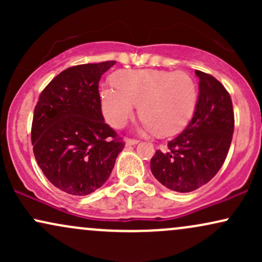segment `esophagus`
Segmentation results:
<instances>
[{"label": "esophagus", "mask_w": 262, "mask_h": 262, "mask_svg": "<svg viewBox=\"0 0 262 262\" xmlns=\"http://www.w3.org/2000/svg\"><path fill=\"white\" fill-rule=\"evenodd\" d=\"M137 139H130V138H127V140H125V145L127 146H132V145H135V144H138Z\"/></svg>", "instance_id": "esophagus-1"}]
</instances>
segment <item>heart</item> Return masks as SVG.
Segmentation results:
<instances>
[{"label": "heart", "mask_w": 262, "mask_h": 262, "mask_svg": "<svg viewBox=\"0 0 262 262\" xmlns=\"http://www.w3.org/2000/svg\"><path fill=\"white\" fill-rule=\"evenodd\" d=\"M114 85L101 87L102 112L113 128H122L139 106L146 130L159 135L181 132L197 106L196 81L181 71L121 70Z\"/></svg>", "instance_id": "heart-1"}]
</instances>
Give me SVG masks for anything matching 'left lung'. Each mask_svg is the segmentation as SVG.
<instances>
[{
	"mask_svg": "<svg viewBox=\"0 0 262 262\" xmlns=\"http://www.w3.org/2000/svg\"><path fill=\"white\" fill-rule=\"evenodd\" d=\"M200 93L194 114L181 134L156 150L150 161L152 175L165 187L191 192L213 179L229 151L234 111L229 92L212 75L196 70Z\"/></svg>",
	"mask_w": 262,
	"mask_h": 262,
	"instance_id": "1",
	"label": "left lung"
}]
</instances>
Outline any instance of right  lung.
<instances>
[{"instance_id":"obj_1","label":"right lung","mask_w":262,"mask_h":262,"mask_svg":"<svg viewBox=\"0 0 262 262\" xmlns=\"http://www.w3.org/2000/svg\"><path fill=\"white\" fill-rule=\"evenodd\" d=\"M116 61L71 66L41 91L32 123L35 160L55 187L73 196L100 188L124 148L101 111L98 83Z\"/></svg>"}]
</instances>
